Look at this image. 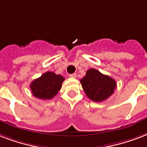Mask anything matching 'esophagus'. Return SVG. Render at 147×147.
<instances>
[{
  "label": "esophagus",
  "mask_w": 147,
  "mask_h": 147,
  "mask_svg": "<svg viewBox=\"0 0 147 147\" xmlns=\"http://www.w3.org/2000/svg\"><path fill=\"white\" fill-rule=\"evenodd\" d=\"M69 76H70L71 78H76V76H77V75H76V73H72V74H70V75H69Z\"/></svg>",
  "instance_id": "obj_1"
}]
</instances>
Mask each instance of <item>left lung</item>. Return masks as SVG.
Masks as SVG:
<instances>
[{
	"instance_id": "left-lung-1",
	"label": "left lung",
	"mask_w": 147,
	"mask_h": 147,
	"mask_svg": "<svg viewBox=\"0 0 147 147\" xmlns=\"http://www.w3.org/2000/svg\"><path fill=\"white\" fill-rule=\"evenodd\" d=\"M80 82L86 95L95 102L106 100L117 87L114 79L94 69H88Z\"/></svg>"
}]
</instances>
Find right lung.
I'll use <instances>...</instances> for the list:
<instances>
[{
  "mask_svg": "<svg viewBox=\"0 0 147 147\" xmlns=\"http://www.w3.org/2000/svg\"><path fill=\"white\" fill-rule=\"evenodd\" d=\"M64 80L62 76L47 71L40 78L33 81L30 87L33 96L40 99L49 100L59 92Z\"/></svg>",
  "mask_w": 147,
  "mask_h": 147,
  "instance_id": "add662e5",
  "label": "right lung"
}]
</instances>
